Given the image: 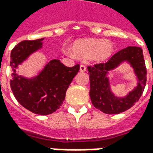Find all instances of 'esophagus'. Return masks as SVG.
Instances as JSON below:
<instances>
[{
	"instance_id": "1",
	"label": "esophagus",
	"mask_w": 153,
	"mask_h": 153,
	"mask_svg": "<svg viewBox=\"0 0 153 153\" xmlns=\"http://www.w3.org/2000/svg\"><path fill=\"white\" fill-rule=\"evenodd\" d=\"M87 70V68L85 65H80V68H79V70L81 71V72H85Z\"/></svg>"
}]
</instances>
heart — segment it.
<instances>
[{
	"label": "heart",
	"mask_w": 153,
	"mask_h": 153,
	"mask_svg": "<svg viewBox=\"0 0 153 153\" xmlns=\"http://www.w3.org/2000/svg\"><path fill=\"white\" fill-rule=\"evenodd\" d=\"M73 51L67 49L66 52L70 56H76L82 59L102 62L108 59L114 51V45L108 40L97 38L79 39L73 44Z\"/></svg>",
	"instance_id": "heart-1"
}]
</instances>
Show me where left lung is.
Here are the masks:
<instances>
[{
	"mask_svg": "<svg viewBox=\"0 0 153 153\" xmlns=\"http://www.w3.org/2000/svg\"><path fill=\"white\" fill-rule=\"evenodd\" d=\"M123 63L131 67L137 80V86L125 96H118L113 93L108 76L109 71L114 70ZM89 74V96L93 105L106 114H119L134 106L143 93L147 70L141 47H128L113 55L110 60L102 64L88 67Z\"/></svg>",
	"mask_w": 153,
	"mask_h": 153,
	"instance_id": "obj_1",
	"label": "left lung"
}]
</instances>
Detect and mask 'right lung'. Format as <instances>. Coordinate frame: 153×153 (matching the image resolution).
I'll use <instances>...</instances> for the list:
<instances>
[{"label":"right lung","mask_w":153,"mask_h":153,"mask_svg":"<svg viewBox=\"0 0 153 153\" xmlns=\"http://www.w3.org/2000/svg\"><path fill=\"white\" fill-rule=\"evenodd\" d=\"M44 38L23 41L10 54L12 77L10 88L20 105L31 112L46 115L55 112L62 105L70 83L79 70V65L67 67L57 59L47 62L35 76L19 75L16 69L28 57L42 48Z\"/></svg>","instance_id":"right-lung-1"}]
</instances>
